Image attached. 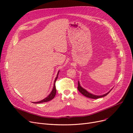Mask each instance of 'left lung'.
<instances>
[{"instance_id":"obj_1","label":"left lung","mask_w":133,"mask_h":133,"mask_svg":"<svg viewBox=\"0 0 133 133\" xmlns=\"http://www.w3.org/2000/svg\"><path fill=\"white\" fill-rule=\"evenodd\" d=\"M78 90H79V91L82 94H83L84 96L87 97H89L90 98V99H98V98H100V97H104L105 96H106L111 91L112 89L106 94H104V95H95L91 94V93H90L89 92H88L87 90H86L84 88H82L81 85H80V83L78 81Z\"/></svg>"}]
</instances>
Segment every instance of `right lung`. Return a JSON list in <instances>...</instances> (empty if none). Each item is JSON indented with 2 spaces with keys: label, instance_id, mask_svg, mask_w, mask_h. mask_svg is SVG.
Segmentation results:
<instances>
[{
  "label": "right lung",
  "instance_id": "right-lung-1",
  "mask_svg": "<svg viewBox=\"0 0 133 133\" xmlns=\"http://www.w3.org/2000/svg\"><path fill=\"white\" fill-rule=\"evenodd\" d=\"M59 72H60V71H58V73L57 74V76H56V77L55 78V81H54V87H53V88L52 89V91H51L50 94H49L46 97H45V99H43L41 101H38V102H33V103H34V104H40V103H43V102H48L49 101L51 100L52 99H54V97H55V95H56V87H55V82L56 81V79L57 78H58V73Z\"/></svg>",
  "mask_w": 133,
  "mask_h": 133
}]
</instances>
